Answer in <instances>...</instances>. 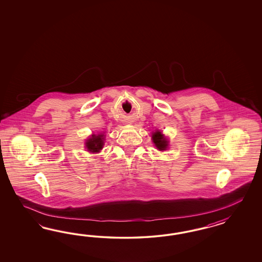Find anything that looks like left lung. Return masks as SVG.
<instances>
[{
    "instance_id": "obj_1",
    "label": "left lung",
    "mask_w": 262,
    "mask_h": 262,
    "mask_svg": "<svg viewBox=\"0 0 262 262\" xmlns=\"http://www.w3.org/2000/svg\"><path fill=\"white\" fill-rule=\"evenodd\" d=\"M152 141L155 143L156 147L159 149V151H164L166 150L168 142H167L166 138L164 137V135H162L160 132H156L152 135Z\"/></svg>"
}]
</instances>
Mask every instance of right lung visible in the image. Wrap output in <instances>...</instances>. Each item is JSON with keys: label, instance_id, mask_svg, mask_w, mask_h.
I'll return each mask as SVG.
<instances>
[{"label": "right lung", "instance_id": "add662e5", "mask_svg": "<svg viewBox=\"0 0 262 262\" xmlns=\"http://www.w3.org/2000/svg\"><path fill=\"white\" fill-rule=\"evenodd\" d=\"M86 148L91 152H98L103 149V135H92L90 139L86 141Z\"/></svg>", "mask_w": 262, "mask_h": 262}]
</instances>
